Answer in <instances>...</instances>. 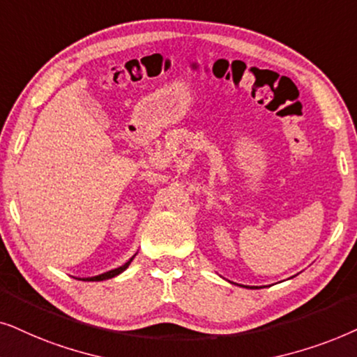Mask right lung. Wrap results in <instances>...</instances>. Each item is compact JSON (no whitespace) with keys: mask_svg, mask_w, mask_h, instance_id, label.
<instances>
[{"mask_svg":"<svg viewBox=\"0 0 357 357\" xmlns=\"http://www.w3.org/2000/svg\"><path fill=\"white\" fill-rule=\"evenodd\" d=\"M132 259H134V256H132V258H130L129 261H127L126 264L121 266V268L112 269V271H109V273H104V274H101V275H96V278H86V279H82V281H106V279H111V278H114V275L121 274L122 271H126L127 268H129V264L132 263Z\"/></svg>","mask_w":357,"mask_h":357,"instance_id":"obj_1","label":"right lung"}]
</instances>
